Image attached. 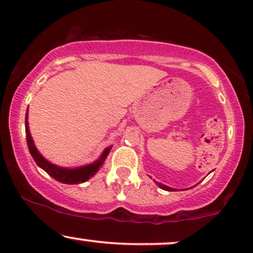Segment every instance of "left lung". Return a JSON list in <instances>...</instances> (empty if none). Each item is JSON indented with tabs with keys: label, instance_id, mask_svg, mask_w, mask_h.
I'll return each mask as SVG.
<instances>
[{
	"label": "left lung",
	"instance_id": "1",
	"mask_svg": "<svg viewBox=\"0 0 253 253\" xmlns=\"http://www.w3.org/2000/svg\"><path fill=\"white\" fill-rule=\"evenodd\" d=\"M156 184H157L158 186H159L160 188H163V190H165V191H176L175 188H172V187H169V186H166V185L161 184V182H157V181H156Z\"/></svg>",
	"mask_w": 253,
	"mask_h": 253
}]
</instances>
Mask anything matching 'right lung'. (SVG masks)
Masks as SVG:
<instances>
[{"label":"right lung","instance_id":"right-lung-1","mask_svg":"<svg viewBox=\"0 0 253 253\" xmlns=\"http://www.w3.org/2000/svg\"><path fill=\"white\" fill-rule=\"evenodd\" d=\"M26 136H27V144H28V148L30 154H32L33 159L39 167H41L43 171H45L49 174L51 178H54L55 180L63 182V184H81V182L87 181L88 179H90L95 173L99 171L100 167L103 165L106 158H107L111 147H107L105 151L102 152V154L100 156L99 159L94 161L92 164H88V165L80 166V167H74V169H68V167H60L57 165H54L50 161L44 159L42 157V154L38 151V148L35 147L34 141H33L32 135L29 132V126H28V109H27L26 113Z\"/></svg>","mask_w":253,"mask_h":253}]
</instances>
